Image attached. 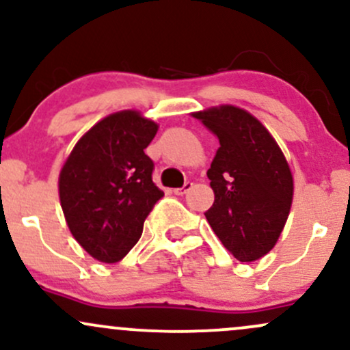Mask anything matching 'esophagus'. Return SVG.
<instances>
[{"instance_id": "esophagus-1", "label": "esophagus", "mask_w": 350, "mask_h": 350, "mask_svg": "<svg viewBox=\"0 0 350 350\" xmlns=\"http://www.w3.org/2000/svg\"><path fill=\"white\" fill-rule=\"evenodd\" d=\"M192 186H194V184H192V183H186L183 187L174 189V194H176V196H184V194H186V192L191 191Z\"/></svg>"}]
</instances>
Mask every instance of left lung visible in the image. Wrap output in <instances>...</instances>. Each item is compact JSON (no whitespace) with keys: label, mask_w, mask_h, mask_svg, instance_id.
Wrapping results in <instances>:
<instances>
[{"label":"left lung","mask_w":350,"mask_h":350,"mask_svg":"<svg viewBox=\"0 0 350 350\" xmlns=\"http://www.w3.org/2000/svg\"><path fill=\"white\" fill-rule=\"evenodd\" d=\"M219 138L207 178L214 204L207 222L239 262L262 258L278 242L293 204V174L258 118L235 105L194 111Z\"/></svg>","instance_id":"obj_1"}]
</instances>
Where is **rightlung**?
Instances as JSON below:
<instances>
[{
  "instance_id": "obj_1",
  "label": "right lung",
  "mask_w": 350,
  "mask_h": 350,
  "mask_svg": "<svg viewBox=\"0 0 350 350\" xmlns=\"http://www.w3.org/2000/svg\"><path fill=\"white\" fill-rule=\"evenodd\" d=\"M158 128L138 110L116 111L83 133L62 164L59 199L67 227L98 262H120L135 247L164 196L144 154Z\"/></svg>"
}]
</instances>
